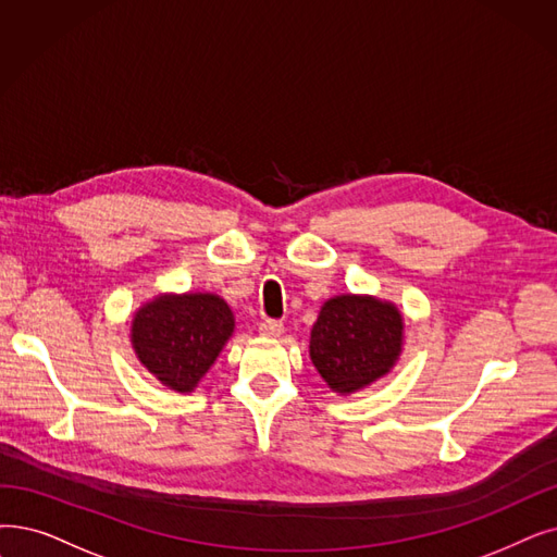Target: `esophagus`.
I'll return each mask as SVG.
<instances>
[{"mask_svg": "<svg viewBox=\"0 0 557 557\" xmlns=\"http://www.w3.org/2000/svg\"><path fill=\"white\" fill-rule=\"evenodd\" d=\"M259 332H261L263 336H280V334L284 332V325H282L280 321L265 319V321H261V323H259Z\"/></svg>", "mask_w": 557, "mask_h": 557, "instance_id": "obj_1", "label": "esophagus"}]
</instances>
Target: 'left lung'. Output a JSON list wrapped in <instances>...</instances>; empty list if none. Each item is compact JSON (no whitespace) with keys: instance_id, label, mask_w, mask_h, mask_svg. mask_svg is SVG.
I'll return each instance as SVG.
<instances>
[{"instance_id":"obj_1","label":"left lung","mask_w":557,"mask_h":557,"mask_svg":"<svg viewBox=\"0 0 557 557\" xmlns=\"http://www.w3.org/2000/svg\"><path fill=\"white\" fill-rule=\"evenodd\" d=\"M403 344L394 305L364 296L327 300L311 327L309 355L330 389L350 394L389 373Z\"/></svg>"}]
</instances>
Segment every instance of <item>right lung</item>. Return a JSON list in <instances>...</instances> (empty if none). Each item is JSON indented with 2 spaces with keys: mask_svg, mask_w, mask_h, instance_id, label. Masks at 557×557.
Instances as JSON below:
<instances>
[{
  "mask_svg": "<svg viewBox=\"0 0 557 557\" xmlns=\"http://www.w3.org/2000/svg\"><path fill=\"white\" fill-rule=\"evenodd\" d=\"M234 330L232 309L211 294L161 296L138 309L132 344L140 364L165 386L190 392Z\"/></svg>",
  "mask_w": 557,
  "mask_h": 557,
  "instance_id": "right-lung-1",
  "label": "right lung"
}]
</instances>
